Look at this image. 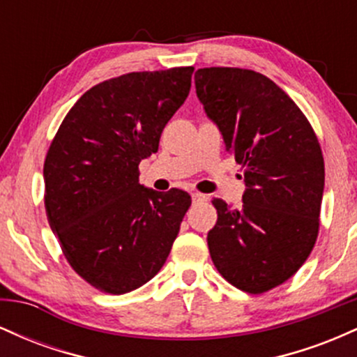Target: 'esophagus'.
Listing matches in <instances>:
<instances>
[{
	"label": "esophagus",
	"mask_w": 357,
	"mask_h": 357,
	"mask_svg": "<svg viewBox=\"0 0 357 357\" xmlns=\"http://www.w3.org/2000/svg\"><path fill=\"white\" fill-rule=\"evenodd\" d=\"M191 198H192V202H195V203H202V202H206V196L202 195V192H198V191L191 192Z\"/></svg>",
	"instance_id": "1"
}]
</instances>
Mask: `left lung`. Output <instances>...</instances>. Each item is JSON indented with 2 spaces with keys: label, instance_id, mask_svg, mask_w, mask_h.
<instances>
[{
  "label": "left lung",
  "instance_id": "8db88e82",
  "mask_svg": "<svg viewBox=\"0 0 357 357\" xmlns=\"http://www.w3.org/2000/svg\"><path fill=\"white\" fill-rule=\"evenodd\" d=\"M195 84L247 184L240 208L211 202L218 213L206 238L211 260L236 289L268 292L296 275L317 240L321 144L296 102L261 73L199 68Z\"/></svg>",
  "mask_w": 357,
  "mask_h": 357
}]
</instances>
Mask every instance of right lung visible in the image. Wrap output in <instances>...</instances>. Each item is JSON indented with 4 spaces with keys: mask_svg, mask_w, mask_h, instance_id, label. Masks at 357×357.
Instances as JSON below:
<instances>
[{
    "mask_svg": "<svg viewBox=\"0 0 357 357\" xmlns=\"http://www.w3.org/2000/svg\"><path fill=\"white\" fill-rule=\"evenodd\" d=\"M192 67L130 72L68 110L43 166L45 211L61 252L97 290L121 296L165 265L191 206L186 191L139 184V162L191 89Z\"/></svg>",
    "mask_w": 357,
    "mask_h": 357,
    "instance_id": "add662e5",
    "label": "right lung"
}]
</instances>
